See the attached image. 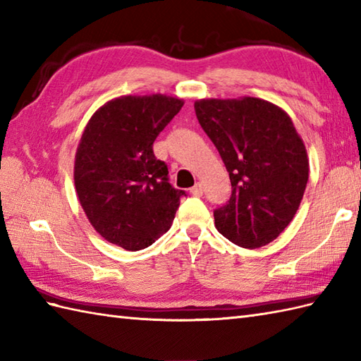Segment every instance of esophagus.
Wrapping results in <instances>:
<instances>
[{
	"mask_svg": "<svg viewBox=\"0 0 361 361\" xmlns=\"http://www.w3.org/2000/svg\"><path fill=\"white\" fill-rule=\"evenodd\" d=\"M190 194L195 195V197H202L203 195V186L200 185V183H197V185L190 189Z\"/></svg>",
	"mask_w": 361,
	"mask_h": 361,
	"instance_id": "34e87169",
	"label": "esophagus"
}]
</instances>
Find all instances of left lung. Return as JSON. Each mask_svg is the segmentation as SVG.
Returning a JSON list of instances; mask_svg holds the SVG:
<instances>
[{
	"label": "left lung",
	"mask_w": 361,
	"mask_h": 361,
	"mask_svg": "<svg viewBox=\"0 0 361 361\" xmlns=\"http://www.w3.org/2000/svg\"><path fill=\"white\" fill-rule=\"evenodd\" d=\"M194 109L231 180V197L214 209L216 228L239 247H264L302 200L309 180L302 140L288 114L262 99H203Z\"/></svg>",
	"instance_id": "8db88e82"
}]
</instances>
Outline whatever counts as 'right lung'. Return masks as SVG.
I'll list each match as a JSON object with an SVG mask.
<instances>
[{"mask_svg":"<svg viewBox=\"0 0 361 361\" xmlns=\"http://www.w3.org/2000/svg\"><path fill=\"white\" fill-rule=\"evenodd\" d=\"M181 99L124 96L90 119L74 164L79 202L105 240L128 251L147 248L172 226L185 190L169 183L153 142L181 110Z\"/></svg>","mask_w":361,"mask_h":361,"instance_id":"right-lung-1","label":"right lung"}]
</instances>
